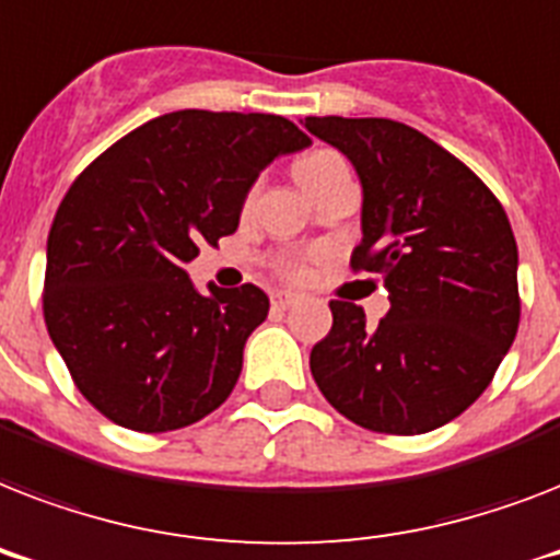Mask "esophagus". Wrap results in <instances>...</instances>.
I'll use <instances>...</instances> for the list:
<instances>
[{"label": "esophagus", "mask_w": 560, "mask_h": 560, "mask_svg": "<svg viewBox=\"0 0 560 560\" xmlns=\"http://www.w3.org/2000/svg\"><path fill=\"white\" fill-rule=\"evenodd\" d=\"M296 299L299 296H293V293H272V307L276 311H288V307L296 305Z\"/></svg>", "instance_id": "esophagus-1"}]
</instances>
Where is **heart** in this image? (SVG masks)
I'll return each instance as SVG.
<instances>
[{"label": "heart", "mask_w": 560, "mask_h": 560, "mask_svg": "<svg viewBox=\"0 0 560 560\" xmlns=\"http://www.w3.org/2000/svg\"><path fill=\"white\" fill-rule=\"evenodd\" d=\"M293 171H296L299 186L305 188V191H311V188L319 186L323 179L334 177L337 171H346V162H342L340 153L334 151H311L296 162V168ZM281 270H284V276H290V279H302V276H305V258L290 255V258L281 261Z\"/></svg>", "instance_id": "heart-1"}]
</instances>
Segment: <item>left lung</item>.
<instances>
[{"label": "left lung", "mask_w": 560, "mask_h": 560, "mask_svg": "<svg viewBox=\"0 0 560 560\" xmlns=\"http://www.w3.org/2000/svg\"><path fill=\"white\" fill-rule=\"evenodd\" d=\"M354 165L363 241L354 270L389 290V314L366 323L331 302L334 325L311 351L328 404L374 433H430L488 389L521 323L517 244L503 206L474 171L392 118H305Z\"/></svg>", "instance_id": "left-lung-1"}]
</instances>
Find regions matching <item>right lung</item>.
<instances>
[{"label":"right lung","instance_id":"add662e5","mask_svg":"<svg viewBox=\"0 0 560 560\" xmlns=\"http://www.w3.org/2000/svg\"><path fill=\"white\" fill-rule=\"evenodd\" d=\"M270 113L179 109L136 127L72 183L46 246L43 316L81 395L139 433L200 421L229 398L261 288L202 296L186 264L232 235L253 183L307 148Z\"/></svg>","mask_w":560,"mask_h":560}]
</instances>
